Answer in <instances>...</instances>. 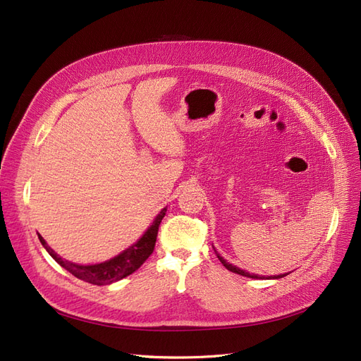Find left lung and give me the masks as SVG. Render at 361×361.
Here are the masks:
<instances>
[{
    "label": "left lung",
    "instance_id": "left-lung-1",
    "mask_svg": "<svg viewBox=\"0 0 361 361\" xmlns=\"http://www.w3.org/2000/svg\"><path fill=\"white\" fill-rule=\"evenodd\" d=\"M214 248V247H212ZM214 251H216V248H214ZM216 255H217V257H219V260L223 263V266L228 271H231V272H235V274H238V275H243V276H247V278H255V279H263L262 276H259V275H256V274H250V272H245V271H243V269H239V268H236V266H233L232 263H229V262H226L219 252L216 251ZM287 274H281V275H275V276H271V278H274V279H278V278H283V276H286ZM269 279V278H268Z\"/></svg>",
    "mask_w": 361,
    "mask_h": 361
}]
</instances>
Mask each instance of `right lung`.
<instances>
[{
	"label": "right lung",
	"instance_id": "right-lung-1",
	"mask_svg": "<svg viewBox=\"0 0 361 361\" xmlns=\"http://www.w3.org/2000/svg\"><path fill=\"white\" fill-rule=\"evenodd\" d=\"M165 214H166V208H164L159 212L150 228L147 229V232L138 239L135 244L126 248L123 252H120L118 256L98 264H75L73 262L63 260L46 244L42 235H38V239L49 255L55 259L63 269H66L78 279H83L86 283L95 284V286H106V284L120 281V279H123L125 276L133 274L147 259L150 257V255L154 250L159 224L165 217Z\"/></svg>",
	"mask_w": 361,
	"mask_h": 361
}]
</instances>
